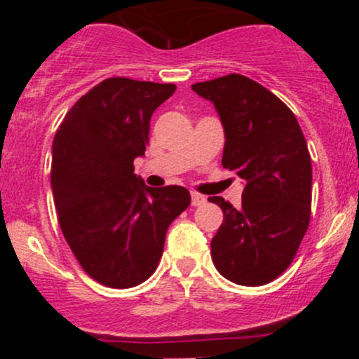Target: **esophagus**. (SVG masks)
<instances>
[{
    "mask_svg": "<svg viewBox=\"0 0 359 359\" xmlns=\"http://www.w3.org/2000/svg\"><path fill=\"white\" fill-rule=\"evenodd\" d=\"M191 203H192V205H203L205 203V196H203V194L192 192L191 194Z\"/></svg>",
    "mask_w": 359,
    "mask_h": 359,
    "instance_id": "obj_1",
    "label": "esophagus"
}]
</instances>
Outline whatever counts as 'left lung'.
I'll return each mask as SVG.
<instances>
[{
	"mask_svg": "<svg viewBox=\"0 0 359 359\" xmlns=\"http://www.w3.org/2000/svg\"><path fill=\"white\" fill-rule=\"evenodd\" d=\"M224 130L222 167L245 182L241 205L209 201L224 219L211 241L214 265L238 285H265L297 253L311 219L312 165L297 118L258 82L240 76L192 84Z\"/></svg>",
	"mask_w": 359,
	"mask_h": 359,
	"instance_id": "left-lung-1",
	"label": "left lung"
}]
</instances>
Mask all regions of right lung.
<instances>
[{
    "label": "right lung",
    "instance_id": "obj_1",
    "mask_svg": "<svg viewBox=\"0 0 359 359\" xmlns=\"http://www.w3.org/2000/svg\"><path fill=\"white\" fill-rule=\"evenodd\" d=\"M174 93V84L111 77L72 106L53 138L50 185L60 229L102 285L145 282L168 226L191 204L185 187H148L133 167L145 156L151 114Z\"/></svg>",
    "mask_w": 359,
    "mask_h": 359
}]
</instances>
